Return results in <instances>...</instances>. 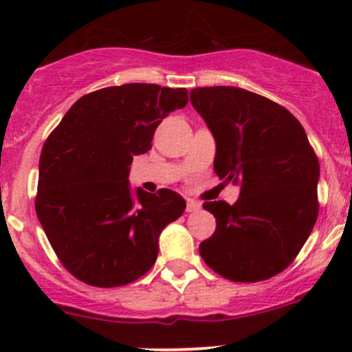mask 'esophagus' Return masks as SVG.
I'll return each mask as SVG.
<instances>
[{"label": "esophagus", "mask_w": 352, "mask_h": 352, "mask_svg": "<svg viewBox=\"0 0 352 352\" xmlns=\"http://www.w3.org/2000/svg\"><path fill=\"white\" fill-rule=\"evenodd\" d=\"M200 206H202V204H200L199 200L187 199V208H185V210H187V212H195V210H199Z\"/></svg>", "instance_id": "esophagus-1"}]
</instances>
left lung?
I'll list each match as a JSON object with an SVG mask.
<instances>
[{
    "label": "left lung",
    "instance_id": "1",
    "mask_svg": "<svg viewBox=\"0 0 352 352\" xmlns=\"http://www.w3.org/2000/svg\"><path fill=\"white\" fill-rule=\"evenodd\" d=\"M190 102L214 133L215 173L241 184L234 206L204 202L217 227L200 256L234 283L270 279L291 265L318 219V155L299 120L265 96L206 87Z\"/></svg>",
    "mask_w": 352,
    "mask_h": 352
}]
</instances>
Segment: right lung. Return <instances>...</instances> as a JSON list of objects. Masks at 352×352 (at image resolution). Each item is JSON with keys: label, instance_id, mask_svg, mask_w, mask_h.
I'll return each mask as SVG.
<instances>
[{"label": "right lung", "instance_id": "add662e5", "mask_svg": "<svg viewBox=\"0 0 352 352\" xmlns=\"http://www.w3.org/2000/svg\"><path fill=\"white\" fill-rule=\"evenodd\" d=\"M187 94L152 83L102 88L73 103L46 138L34 208L56 257L82 283L137 280L155 264L162 230L184 214L185 200L168 188L132 194L129 172Z\"/></svg>", "mask_w": 352, "mask_h": 352}]
</instances>
